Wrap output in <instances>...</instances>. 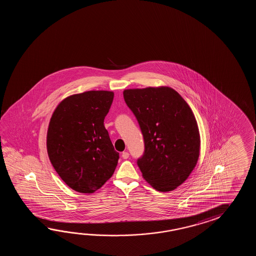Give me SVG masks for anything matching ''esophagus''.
Wrapping results in <instances>:
<instances>
[{
  "label": "esophagus",
  "instance_id": "esophagus-1",
  "mask_svg": "<svg viewBox=\"0 0 256 256\" xmlns=\"http://www.w3.org/2000/svg\"><path fill=\"white\" fill-rule=\"evenodd\" d=\"M122 158H124V159H127V158H129V152H122Z\"/></svg>",
  "mask_w": 256,
  "mask_h": 256
}]
</instances>
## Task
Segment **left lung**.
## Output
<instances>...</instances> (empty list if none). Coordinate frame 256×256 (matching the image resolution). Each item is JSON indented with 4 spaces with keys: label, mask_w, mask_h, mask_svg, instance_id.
<instances>
[{
    "label": "left lung",
    "mask_w": 256,
    "mask_h": 256,
    "mask_svg": "<svg viewBox=\"0 0 256 256\" xmlns=\"http://www.w3.org/2000/svg\"><path fill=\"white\" fill-rule=\"evenodd\" d=\"M144 141L137 160L142 178L160 192L174 190L185 182L200 156V136L194 114L172 88L124 90Z\"/></svg>",
    "instance_id": "8db88e82"
}]
</instances>
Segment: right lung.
<instances>
[{
	"mask_svg": "<svg viewBox=\"0 0 256 256\" xmlns=\"http://www.w3.org/2000/svg\"><path fill=\"white\" fill-rule=\"evenodd\" d=\"M114 93L90 90L64 98L49 122L46 149L61 180L73 190L90 194L114 173L116 152L104 127Z\"/></svg>",
	"mask_w": 256,
	"mask_h": 256,
	"instance_id": "1",
	"label": "right lung"
}]
</instances>
